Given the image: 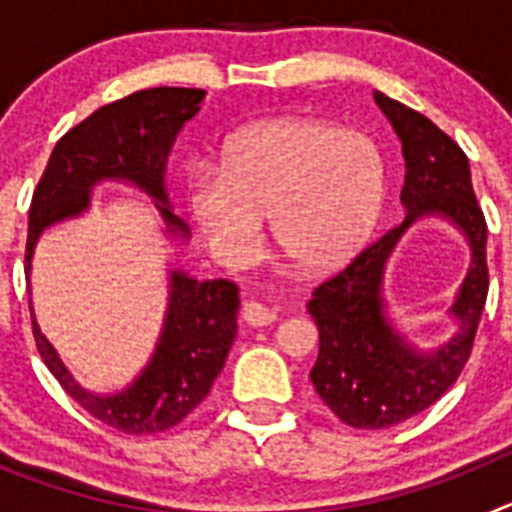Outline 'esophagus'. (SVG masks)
<instances>
[{"label": "esophagus", "instance_id": "obj_1", "mask_svg": "<svg viewBox=\"0 0 512 512\" xmlns=\"http://www.w3.org/2000/svg\"><path fill=\"white\" fill-rule=\"evenodd\" d=\"M243 320H246L251 328H264V325H271L277 320V312L264 307L261 302H246V305H243Z\"/></svg>", "mask_w": 512, "mask_h": 512}]
</instances>
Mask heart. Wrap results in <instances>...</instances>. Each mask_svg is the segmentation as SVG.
I'll list each match as a JSON object with an SVG mask.
<instances>
[{
  "label": "heart",
  "instance_id": "heart-1",
  "mask_svg": "<svg viewBox=\"0 0 512 512\" xmlns=\"http://www.w3.org/2000/svg\"><path fill=\"white\" fill-rule=\"evenodd\" d=\"M387 164L369 135L323 120L259 122L230 140L223 169L197 166L187 202L225 264H248L271 215L279 251L305 271L346 264L382 215Z\"/></svg>",
  "mask_w": 512,
  "mask_h": 512
}]
</instances>
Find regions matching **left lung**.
I'll return each mask as SVG.
<instances>
[{"label":"left lung","instance_id":"obj_1","mask_svg":"<svg viewBox=\"0 0 512 512\" xmlns=\"http://www.w3.org/2000/svg\"><path fill=\"white\" fill-rule=\"evenodd\" d=\"M374 102L402 140L405 220L320 282L307 302L320 338L318 361L310 372L312 387L338 420L366 431L390 428L423 413L459 379L490 289L487 223L474 197L467 153L420 112L382 92H374ZM428 211L451 216L468 233L473 266L454 310L462 320L460 333L425 357L405 347L386 325L378 289L383 261L399 235Z\"/></svg>","mask_w":512,"mask_h":512}]
</instances>
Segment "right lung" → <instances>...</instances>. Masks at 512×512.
<instances>
[{"mask_svg": "<svg viewBox=\"0 0 512 512\" xmlns=\"http://www.w3.org/2000/svg\"><path fill=\"white\" fill-rule=\"evenodd\" d=\"M202 97V89H140L104 104L63 135L30 202L25 271H30V256L43 228L87 210L89 189L99 179H128L146 189L158 200L171 233H184L187 228L166 202L164 166L176 133L200 112ZM238 302V284L230 279L197 282L174 271L169 312L156 354L133 387L115 397L81 390L35 320L33 336L40 359L66 395L115 431L143 436L174 428L210 395L238 330Z\"/></svg>", "mask_w": 512, "mask_h": 512, "instance_id": "obj_1", "label": "right lung"}]
</instances>
